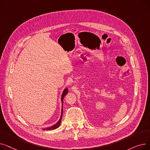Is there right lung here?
I'll return each instance as SVG.
<instances>
[{"label": "right lung", "instance_id": "right-lung-1", "mask_svg": "<svg viewBox=\"0 0 150 150\" xmlns=\"http://www.w3.org/2000/svg\"><path fill=\"white\" fill-rule=\"evenodd\" d=\"M68 93V89L67 88H65L64 89V91H62V95H61V103H62V109H61V116H60V118H59V120L57 122V123H55L54 125L51 126V127H48V128H44L43 130H53V129H55L58 128L59 125L61 124V120H62V113H63V109H62V105H63V99H64V97L67 95Z\"/></svg>", "mask_w": 150, "mask_h": 150}]
</instances>
